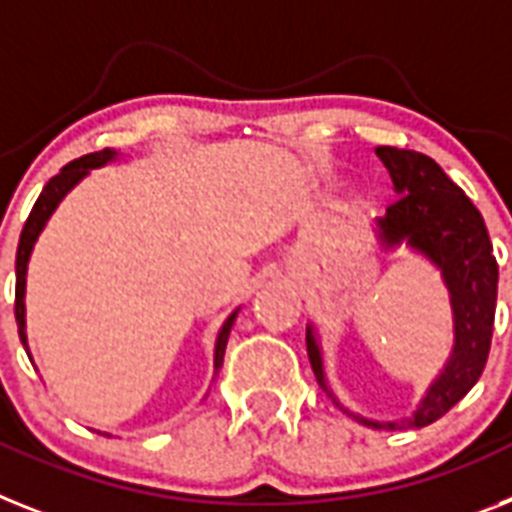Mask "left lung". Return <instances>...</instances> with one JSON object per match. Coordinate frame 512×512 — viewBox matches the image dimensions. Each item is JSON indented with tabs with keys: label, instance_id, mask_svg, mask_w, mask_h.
<instances>
[{
	"label": "left lung",
	"instance_id": "1",
	"mask_svg": "<svg viewBox=\"0 0 512 512\" xmlns=\"http://www.w3.org/2000/svg\"><path fill=\"white\" fill-rule=\"evenodd\" d=\"M377 156L390 172L392 188L398 193V201L387 206L384 217L374 222L379 246L384 251H395L400 246L411 248L437 266L453 308V353L437 379L426 387L413 416L398 421L366 418L335 398L327 384L322 342L311 324L306 329L308 361L319 387L358 424L371 429H421L445 416L479 382L492 342L500 272L484 217L434 159L392 146H379Z\"/></svg>",
	"mask_w": 512,
	"mask_h": 512
}]
</instances>
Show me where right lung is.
Instances as JSON below:
<instances>
[{"mask_svg":"<svg viewBox=\"0 0 512 512\" xmlns=\"http://www.w3.org/2000/svg\"><path fill=\"white\" fill-rule=\"evenodd\" d=\"M117 151L114 149H104V151H96V154H86L70 162L67 167H62L59 175H54L49 183L44 185L41 190V196L38 201L33 204L31 214H28V222H25L23 232H20V243H18V256H15V274H18V282H15V319H18V332H20V342L25 345V353H28V335H25V274H28V261H31V253L33 246H36L38 235L44 232L46 222L52 219V214L57 211V206L62 204V198L75 188V185L83 180L91 170H99L104 164L114 162L117 159ZM238 311L235 308L230 316H227V322L222 324L219 329L217 342H214V377L219 374L222 369V361H225V348H227V337H230V329L238 319ZM104 437H112L107 432H99Z\"/></svg>","mask_w":512,"mask_h":512,"instance_id":"right-lung-1","label":"right lung"}]
</instances>
